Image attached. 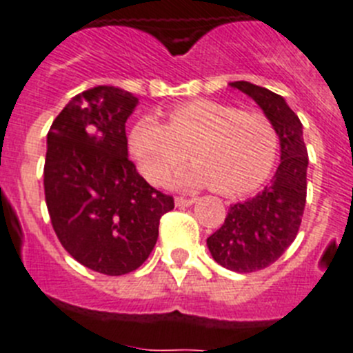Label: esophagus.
I'll use <instances>...</instances> for the list:
<instances>
[{
  "label": "esophagus",
  "mask_w": 353,
  "mask_h": 353,
  "mask_svg": "<svg viewBox=\"0 0 353 353\" xmlns=\"http://www.w3.org/2000/svg\"><path fill=\"white\" fill-rule=\"evenodd\" d=\"M196 201V198H185V196H176V198H174V205H176V207H191L192 203H194Z\"/></svg>",
  "instance_id": "obj_1"
}]
</instances>
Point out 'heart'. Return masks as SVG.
<instances>
[{"instance_id": "obj_1", "label": "heart", "mask_w": 353, "mask_h": 353, "mask_svg": "<svg viewBox=\"0 0 353 353\" xmlns=\"http://www.w3.org/2000/svg\"><path fill=\"white\" fill-rule=\"evenodd\" d=\"M129 146L145 179L164 183L187 155L194 170L180 185H205L219 194H244L267 180L279 139L272 121L256 111L214 101H191L166 113V123L143 118L132 127Z\"/></svg>"}]
</instances>
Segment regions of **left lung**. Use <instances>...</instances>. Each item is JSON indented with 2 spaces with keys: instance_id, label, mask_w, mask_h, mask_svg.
I'll use <instances>...</instances> for the list:
<instances>
[{
  "instance_id": "8db88e82",
  "label": "left lung",
  "mask_w": 353,
  "mask_h": 353,
  "mask_svg": "<svg viewBox=\"0 0 353 353\" xmlns=\"http://www.w3.org/2000/svg\"><path fill=\"white\" fill-rule=\"evenodd\" d=\"M232 86L263 109L281 143V164L270 185L228 208L223 226L207 239L217 263L248 274L272 265L297 236L307 191V148L301 120L281 95L248 81H235Z\"/></svg>"
}]
</instances>
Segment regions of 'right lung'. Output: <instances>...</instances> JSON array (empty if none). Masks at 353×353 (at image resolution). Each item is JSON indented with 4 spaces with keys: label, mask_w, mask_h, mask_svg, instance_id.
Wrapping results in <instances>:
<instances>
[{
    "label": "right lung",
    "mask_w": 353,
    "mask_h": 353,
    "mask_svg": "<svg viewBox=\"0 0 353 353\" xmlns=\"http://www.w3.org/2000/svg\"><path fill=\"white\" fill-rule=\"evenodd\" d=\"M138 97L114 86L76 95L52 121L43 191L54 233L81 265L105 276L139 269L173 196L150 185L127 155Z\"/></svg>",
    "instance_id": "right-lung-1"
}]
</instances>
